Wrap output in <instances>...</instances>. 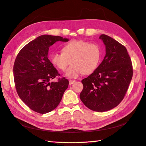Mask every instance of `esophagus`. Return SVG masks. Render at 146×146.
<instances>
[{
    "label": "esophagus",
    "instance_id": "34e87169",
    "mask_svg": "<svg viewBox=\"0 0 146 146\" xmlns=\"http://www.w3.org/2000/svg\"><path fill=\"white\" fill-rule=\"evenodd\" d=\"M74 81H74V80H70L69 81V84H70V85H71V84H72L74 82Z\"/></svg>",
    "mask_w": 146,
    "mask_h": 146
}]
</instances>
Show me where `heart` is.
Returning <instances> with one entry per match:
<instances>
[{
  "label": "heart",
  "mask_w": 146,
  "mask_h": 146,
  "mask_svg": "<svg viewBox=\"0 0 146 146\" xmlns=\"http://www.w3.org/2000/svg\"><path fill=\"white\" fill-rule=\"evenodd\" d=\"M102 52L99 44L84 40H72L62 48V53H53L51 62L62 72L71 66L66 73L70 78H76L81 74H89L94 72L99 66Z\"/></svg>",
  "instance_id": "heart-1"
}]
</instances>
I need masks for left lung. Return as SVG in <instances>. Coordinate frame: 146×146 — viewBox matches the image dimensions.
<instances>
[{
  "label": "left lung",
  "instance_id": "obj_1",
  "mask_svg": "<svg viewBox=\"0 0 146 146\" xmlns=\"http://www.w3.org/2000/svg\"><path fill=\"white\" fill-rule=\"evenodd\" d=\"M106 46V55L96 70L81 80L80 99L91 110L109 111L124 99L133 78L132 62L126 48L111 37L100 36Z\"/></svg>",
  "mask_w": 146,
  "mask_h": 146
}]
</instances>
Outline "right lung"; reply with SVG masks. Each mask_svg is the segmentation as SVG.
I'll list each match as a JSON object with an SVG mask.
<instances>
[{
  "label": "right lung",
  "instance_id": "add662e5",
  "mask_svg": "<svg viewBox=\"0 0 146 146\" xmlns=\"http://www.w3.org/2000/svg\"><path fill=\"white\" fill-rule=\"evenodd\" d=\"M68 42L60 36L43 35L20 50L13 65V78L19 96L30 109L40 114L55 110L69 81L60 76L48 58L49 47L56 42Z\"/></svg>",
  "mask_w": 146,
  "mask_h": 146
}]
</instances>
